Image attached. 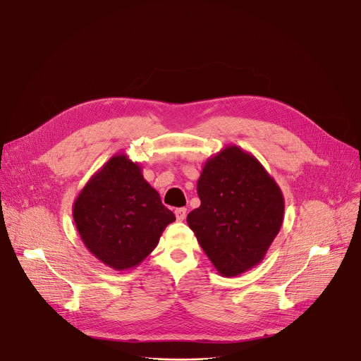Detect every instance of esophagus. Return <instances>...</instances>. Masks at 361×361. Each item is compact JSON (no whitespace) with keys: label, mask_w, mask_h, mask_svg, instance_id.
<instances>
[{"label":"esophagus","mask_w":361,"mask_h":361,"mask_svg":"<svg viewBox=\"0 0 361 361\" xmlns=\"http://www.w3.org/2000/svg\"><path fill=\"white\" fill-rule=\"evenodd\" d=\"M176 219H177V221H183V220H185V216H187V209H184V207H181V209H176Z\"/></svg>","instance_id":"esophagus-1"}]
</instances>
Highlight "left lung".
I'll use <instances>...</instances> for the list:
<instances>
[{
  "label": "left lung",
  "mask_w": 361,
  "mask_h": 361,
  "mask_svg": "<svg viewBox=\"0 0 361 361\" xmlns=\"http://www.w3.org/2000/svg\"><path fill=\"white\" fill-rule=\"evenodd\" d=\"M200 207L188 227L223 277L260 264L284 219V197L252 154L227 145L205 161L197 181Z\"/></svg>",
  "instance_id": "left-lung-1"
}]
</instances>
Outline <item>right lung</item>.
Listing matches in <instances>:
<instances>
[{
  "label": "right lung",
  "instance_id": "right-lung-1",
  "mask_svg": "<svg viewBox=\"0 0 361 361\" xmlns=\"http://www.w3.org/2000/svg\"><path fill=\"white\" fill-rule=\"evenodd\" d=\"M73 217L88 251L118 271L137 267L176 220L138 163L123 152L87 181L74 201Z\"/></svg>",
  "mask_w": 361,
  "mask_h": 361
}]
</instances>
